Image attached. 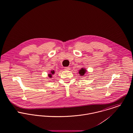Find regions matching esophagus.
<instances>
[{
	"label": "esophagus",
	"mask_w": 133,
	"mask_h": 133,
	"mask_svg": "<svg viewBox=\"0 0 133 133\" xmlns=\"http://www.w3.org/2000/svg\"><path fill=\"white\" fill-rule=\"evenodd\" d=\"M64 69L66 70H68L70 69V67H65L64 68Z\"/></svg>",
	"instance_id": "34e87169"
}]
</instances>
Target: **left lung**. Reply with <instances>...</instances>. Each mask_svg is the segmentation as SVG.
<instances>
[{"label": "left lung", "instance_id": "obj_1", "mask_svg": "<svg viewBox=\"0 0 133 133\" xmlns=\"http://www.w3.org/2000/svg\"><path fill=\"white\" fill-rule=\"evenodd\" d=\"M85 72H86L85 69L82 68V69L80 70V71H79V74H80V76H84V74H85Z\"/></svg>", "mask_w": 133, "mask_h": 133}]
</instances>
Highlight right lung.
Masks as SVG:
<instances>
[{"instance_id": "obj_1", "label": "right lung", "mask_w": 133, "mask_h": 133, "mask_svg": "<svg viewBox=\"0 0 133 133\" xmlns=\"http://www.w3.org/2000/svg\"><path fill=\"white\" fill-rule=\"evenodd\" d=\"M51 74H49V77L50 78L52 77V75H53V74H54V71H51Z\"/></svg>"}]
</instances>
